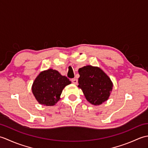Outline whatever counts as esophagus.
Instances as JSON below:
<instances>
[{
	"mask_svg": "<svg viewBox=\"0 0 148 148\" xmlns=\"http://www.w3.org/2000/svg\"><path fill=\"white\" fill-rule=\"evenodd\" d=\"M77 79H76V78H73V79H72V82L73 84H77Z\"/></svg>",
	"mask_w": 148,
	"mask_h": 148,
	"instance_id": "1",
	"label": "esophagus"
}]
</instances>
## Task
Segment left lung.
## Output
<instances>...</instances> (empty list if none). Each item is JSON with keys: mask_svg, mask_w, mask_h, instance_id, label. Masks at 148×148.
<instances>
[{"mask_svg": "<svg viewBox=\"0 0 148 148\" xmlns=\"http://www.w3.org/2000/svg\"><path fill=\"white\" fill-rule=\"evenodd\" d=\"M80 77L78 87L86 100L93 105H100L108 99L112 88L111 79L99 67L87 65L78 71Z\"/></svg>", "mask_w": 148, "mask_h": 148, "instance_id": "1", "label": "left lung"}]
</instances>
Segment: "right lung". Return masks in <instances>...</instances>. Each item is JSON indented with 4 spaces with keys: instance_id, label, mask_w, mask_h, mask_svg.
Masks as SVG:
<instances>
[{
    "instance_id": "add662e5",
    "label": "right lung",
    "mask_w": 148,
    "mask_h": 148,
    "mask_svg": "<svg viewBox=\"0 0 148 148\" xmlns=\"http://www.w3.org/2000/svg\"><path fill=\"white\" fill-rule=\"evenodd\" d=\"M71 83L67 77L50 69L39 74L33 83L32 90L39 103L51 106L57 103L63 89Z\"/></svg>"
}]
</instances>
